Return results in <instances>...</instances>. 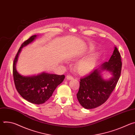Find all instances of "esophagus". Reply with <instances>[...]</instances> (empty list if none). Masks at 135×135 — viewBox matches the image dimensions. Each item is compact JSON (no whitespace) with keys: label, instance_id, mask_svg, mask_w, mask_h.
Here are the masks:
<instances>
[{"label":"esophagus","instance_id":"obj_1","mask_svg":"<svg viewBox=\"0 0 135 135\" xmlns=\"http://www.w3.org/2000/svg\"><path fill=\"white\" fill-rule=\"evenodd\" d=\"M66 79H67V80H73L74 78H73V77H72L71 76H70V75H67V76H66Z\"/></svg>","mask_w":135,"mask_h":135}]
</instances>
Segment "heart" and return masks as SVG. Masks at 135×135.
I'll return each mask as SVG.
<instances>
[{
	"label": "heart",
	"mask_w": 135,
	"mask_h": 135,
	"mask_svg": "<svg viewBox=\"0 0 135 135\" xmlns=\"http://www.w3.org/2000/svg\"><path fill=\"white\" fill-rule=\"evenodd\" d=\"M98 60V54L95 53L91 54L77 62L75 65V68L79 74H86L95 67Z\"/></svg>",
	"instance_id": "obj_1"
}]
</instances>
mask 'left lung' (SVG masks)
I'll return each mask as SVG.
<instances>
[{"label": "left lung", "mask_w": 135, "mask_h": 135, "mask_svg": "<svg viewBox=\"0 0 135 135\" xmlns=\"http://www.w3.org/2000/svg\"><path fill=\"white\" fill-rule=\"evenodd\" d=\"M122 68L121 55L117 47L108 62H105L80 80L77 98L82 107L92 109L103 104L109 98L119 80ZM108 71L112 75L104 79L102 72Z\"/></svg>", "instance_id": "obj_1"}]
</instances>
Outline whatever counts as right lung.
Returning a JSON list of instances; mask_svg holds the SVG:
<instances>
[{"label":"right lung","instance_id":"right-lung-1","mask_svg":"<svg viewBox=\"0 0 135 135\" xmlns=\"http://www.w3.org/2000/svg\"><path fill=\"white\" fill-rule=\"evenodd\" d=\"M36 38L37 35H33L21 45L14 60L13 74L16 89L22 97L31 103L40 105L45 103L51 97L56 88L64 80L65 75L43 72L37 75L23 76L18 73L16 64L22 49Z\"/></svg>","mask_w":135,"mask_h":135}]
</instances>
